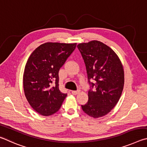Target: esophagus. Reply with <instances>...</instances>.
I'll return each mask as SVG.
<instances>
[{"instance_id": "esophagus-1", "label": "esophagus", "mask_w": 147, "mask_h": 147, "mask_svg": "<svg viewBox=\"0 0 147 147\" xmlns=\"http://www.w3.org/2000/svg\"><path fill=\"white\" fill-rule=\"evenodd\" d=\"M79 92H80V90H74V91H72L71 92V93H72V94L73 95H77L78 94H79Z\"/></svg>"}]
</instances>
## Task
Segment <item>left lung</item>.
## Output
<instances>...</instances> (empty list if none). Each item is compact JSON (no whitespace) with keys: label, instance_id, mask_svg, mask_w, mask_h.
I'll return each mask as SVG.
<instances>
[{"label":"left lung","instance_id":"left-lung-1","mask_svg":"<svg viewBox=\"0 0 147 147\" xmlns=\"http://www.w3.org/2000/svg\"><path fill=\"white\" fill-rule=\"evenodd\" d=\"M78 48L86 66L88 101L81 105L84 113L98 118L107 115L116 105L124 86V71L114 51L100 41L81 43Z\"/></svg>","mask_w":147,"mask_h":147}]
</instances>
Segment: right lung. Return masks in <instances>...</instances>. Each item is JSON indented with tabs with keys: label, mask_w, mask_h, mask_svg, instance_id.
Masks as SVG:
<instances>
[{
	"label": "right lung",
	"mask_w": 147,
	"mask_h": 147,
	"mask_svg": "<svg viewBox=\"0 0 147 147\" xmlns=\"http://www.w3.org/2000/svg\"><path fill=\"white\" fill-rule=\"evenodd\" d=\"M76 47V43L46 42L28 58L23 76L24 94L38 114L48 116L60 109L67 94L59 89V71Z\"/></svg>",
	"instance_id": "right-lung-1"
}]
</instances>
